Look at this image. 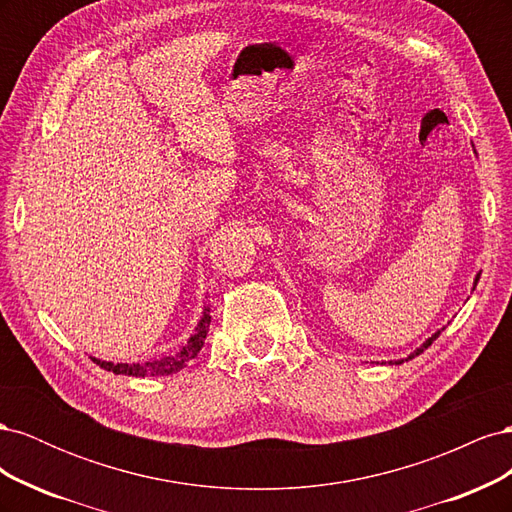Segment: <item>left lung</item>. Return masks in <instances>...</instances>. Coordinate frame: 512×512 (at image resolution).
<instances>
[{
    "label": "left lung",
    "instance_id": "1",
    "mask_svg": "<svg viewBox=\"0 0 512 512\" xmlns=\"http://www.w3.org/2000/svg\"><path fill=\"white\" fill-rule=\"evenodd\" d=\"M478 280H480V273H476V277H474V286H472V290L476 288V284H478ZM444 329H440V331H436V333H433L429 339H425V342L421 344V346H418L414 352H410L408 356H406V359H397V361H389V365H401V363H404V361H410V359H414V356H418V354H421V352H425L433 342H436V339L440 337V333H442Z\"/></svg>",
    "mask_w": 512,
    "mask_h": 512
}]
</instances>
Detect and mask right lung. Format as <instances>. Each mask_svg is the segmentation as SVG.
I'll use <instances>...</instances> for the list:
<instances>
[{
    "instance_id": "right-lung-1",
    "label": "right lung",
    "mask_w": 512,
    "mask_h": 512,
    "mask_svg": "<svg viewBox=\"0 0 512 512\" xmlns=\"http://www.w3.org/2000/svg\"><path fill=\"white\" fill-rule=\"evenodd\" d=\"M209 324H211V314H209V305L205 303V309L200 312L194 333L188 337V342H185V346H181L179 352L166 354V356H160V359L145 361V363H111V361L96 359L94 356V363L106 371H113V374H123L132 378L177 374V371H181L192 359H196L198 352L203 350L207 333H209Z\"/></svg>"
}]
</instances>
